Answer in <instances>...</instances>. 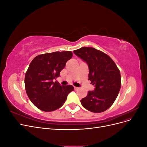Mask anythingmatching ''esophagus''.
Listing matches in <instances>:
<instances>
[{
  "label": "esophagus",
  "instance_id": "obj_1",
  "mask_svg": "<svg viewBox=\"0 0 147 147\" xmlns=\"http://www.w3.org/2000/svg\"><path fill=\"white\" fill-rule=\"evenodd\" d=\"M74 90H75V91H77V90H79V88H78V87H75V86H74Z\"/></svg>",
  "mask_w": 147,
  "mask_h": 147
}]
</instances>
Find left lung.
Returning <instances> with one entry per match:
<instances>
[{"mask_svg": "<svg viewBox=\"0 0 147 147\" xmlns=\"http://www.w3.org/2000/svg\"><path fill=\"white\" fill-rule=\"evenodd\" d=\"M74 54L88 64V80L94 85L81 100L84 108L94 113H100L113 104L121 88V75L110 56L91 47H82L74 51Z\"/></svg>", "mask_w": 147, "mask_h": 147, "instance_id": "1", "label": "left lung"}]
</instances>
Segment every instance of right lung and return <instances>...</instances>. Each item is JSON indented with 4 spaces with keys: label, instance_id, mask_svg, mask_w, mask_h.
<instances>
[{
    "label": "right lung",
    "instance_id": "1",
    "mask_svg": "<svg viewBox=\"0 0 147 147\" xmlns=\"http://www.w3.org/2000/svg\"><path fill=\"white\" fill-rule=\"evenodd\" d=\"M72 51H56L36 56L26 73V93L32 103L44 112H52L63 106L69 93L74 90L72 85L61 86L54 80L67 61L72 58Z\"/></svg>",
    "mask_w": 147,
    "mask_h": 147
}]
</instances>
